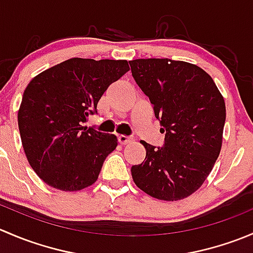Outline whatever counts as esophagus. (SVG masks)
<instances>
[{"label":"esophagus","instance_id":"esophagus-1","mask_svg":"<svg viewBox=\"0 0 253 253\" xmlns=\"http://www.w3.org/2000/svg\"><path fill=\"white\" fill-rule=\"evenodd\" d=\"M119 141L121 144H127V143L133 141V138L129 136H124V134H121V136H119Z\"/></svg>","mask_w":253,"mask_h":253}]
</instances>
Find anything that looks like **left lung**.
<instances>
[{
	"mask_svg": "<svg viewBox=\"0 0 253 253\" xmlns=\"http://www.w3.org/2000/svg\"><path fill=\"white\" fill-rule=\"evenodd\" d=\"M129 66L165 133L163 147L142 141L147 155L132 167L134 183L158 200L188 197L202 186L220 153L223 96L211 76L192 63L138 58Z\"/></svg>",
	"mask_w": 253,
	"mask_h": 253,
	"instance_id": "obj_1",
	"label": "left lung"
}]
</instances>
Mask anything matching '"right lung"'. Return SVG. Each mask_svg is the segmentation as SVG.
<instances>
[{
    "label": "right lung",
    "mask_w": 253,
    "mask_h": 253,
    "mask_svg": "<svg viewBox=\"0 0 253 253\" xmlns=\"http://www.w3.org/2000/svg\"><path fill=\"white\" fill-rule=\"evenodd\" d=\"M127 71L126 60L75 57L28 84L18 111L20 139L30 167L48 186L79 191L95 182L117 138L83 124Z\"/></svg>",
    "instance_id": "obj_1"
}]
</instances>
